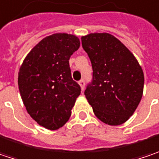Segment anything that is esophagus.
Returning a JSON list of instances; mask_svg holds the SVG:
<instances>
[{
  "mask_svg": "<svg viewBox=\"0 0 159 159\" xmlns=\"http://www.w3.org/2000/svg\"><path fill=\"white\" fill-rule=\"evenodd\" d=\"M79 84H80V86L81 90H84V89H85V81H84L83 80H81L79 81Z\"/></svg>",
  "mask_w": 159,
  "mask_h": 159,
  "instance_id": "1",
  "label": "esophagus"
}]
</instances>
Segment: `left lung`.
Returning <instances> with one entry per match:
<instances>
[{
  "label": "left lung",
  "mask_w": 159,
  "mask_h": 159,
  "mask_svg": "<svg viewBox=\"0 0 159 159\" xmlns=\"http://www.w3.org/2000/svg\"><path fill=\"white\" fill-rule=\"evenodd\" d=\"M81 42L93 68L86 98L101 122L121 125L133 115L142 98V68L133 53L109 33H90Z\"/></svg>",
  "instance_id": "obj_1"
}]
</instances>
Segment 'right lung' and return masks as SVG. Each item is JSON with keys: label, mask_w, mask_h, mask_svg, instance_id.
<instances>
[{"label": "right lung", "mask_w": 159, "mask_h": 159, "mask_svg": "<svg viewBox=\"0 0 159 159\" xmlns=\"http://www.w3.org/2000/svg\"><path fill=\"white\" fill-rule=\"evenodd\" d=\"M78 36L55 33L43 38L27 54L18 85L28 115L47 130L67 123L80 87L70 74L69 60L80 47Z\"/></svg>", "instance_id": "1"}]
</instances>
